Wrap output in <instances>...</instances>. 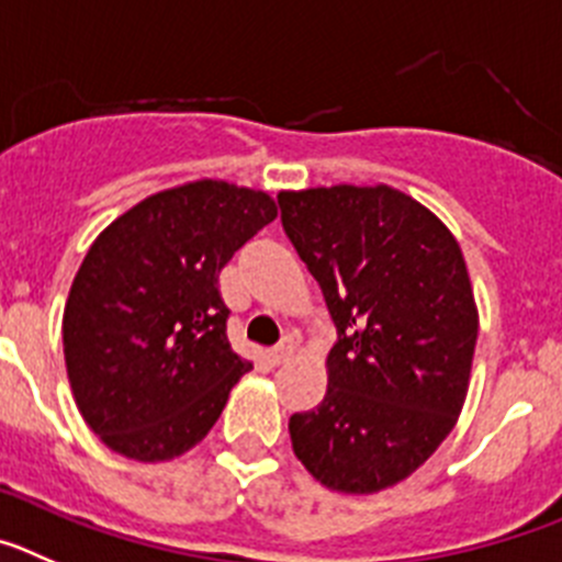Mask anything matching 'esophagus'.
<instances>
[{"label":"esophagus","instance_id":"1","mask_svg":"<svg viewBox=\"0 0 562 562\" xmlns=\"http://www.w3.org/2000/svg\"><path fill=\"white\" fill-rule=\"evenodd\" d=\"M291 356H293V341H291V338H282L274 350L269 352V363H271V367H280V363H285Z\"/></svg>","mask_w":562,"mask_h":562}]
</instances>
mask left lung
<instances>
[{"instance_id": "1", "label": "left lung", "mask_w": 562, "mask_h": 562, "mask_svg": "<svg viewBox=\"0 0 562 562\" xmlns=\"http://www.w3.org/2000/svg\"><path fill=\"white\" fill-rule=\"evenodd\" d=\"M277 201L338 330L325 401L288 423L293 453L327 490L381 493L437 451L468 397L479 311L462 249L389 184L282 190Z\"/></svg>"}]
</instances>
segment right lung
I'll return each instance as SVG.
<instances>
[{"label": "right lung", "mask_w": 562, "mask_h": 562, "mask_svg": "<svg viewBox=\"0 0 562 562\" xmlns=\"http://www.w3.org/2000/svg\"><path fill=\"white\" fill-rule=\"evenodd\" d=\"M274 218L269 193L199 179L143 199L89 246L64 307V358L105 448L170 462L210 434L251 369L226 338L218 274Z\"/></svg>", "instance_id": "obj_1"}]
</instances>
